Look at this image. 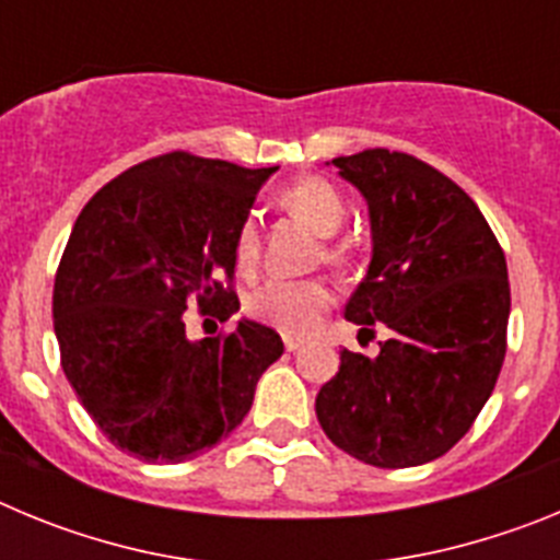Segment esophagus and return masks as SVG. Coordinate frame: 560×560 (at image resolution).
<instances>
[{"instance_id": "34e87169", "label": "esophagus", "mask_w": 560, "mask_h": 560, "mask_svg": "<svg viewBox=\"0 0 560 560\" xmlns=\"http://www.w3.org/2000/svg\"><path fill=\"white\" fill-rule=\"evenodd\" d=\"M305 341L303 339H296V336H285V350H289V353H296V350L303 348Z\"/></svg>"}]
</instances>
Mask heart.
Listing matches in <instances>:
<instances>
[{
	"instance_id": "1",
	"label": "heart",
	"mask_w": 560,
	"mask_h": 560,
	"mask_svg": "<svg viewBox=\"0 0 560 560\" xmlns=\"http://www.w3.org/2000/svg\"><path fill=\"white\" fill-rule=\"evenodd\" d=\"M280 207L303 221L319 237H330L345 224V199L330 182L300 179L280 192ZM260 252V226L255 215H246L235 232V260L241 269H252ZM330 257H339V249H330ZM330 305L328 285L316 280H266L257 285L246 300V308L257 323L271 325L291 336H305L316 328L323 311Z\"/></svg>"
}]
</instances>
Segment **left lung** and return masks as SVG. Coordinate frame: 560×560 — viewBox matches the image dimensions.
I'll return each mask as SVG.
<instances>
[{
	"label": "left lung",
	"instance_id": "8db88e82",
	"mask_svg": "<svg viewBox=\"0 0 560 560\" xmlns=\"http://www.w3.org/2000/svg\"><path fill=\"white\" fill-rule=\"evenodd\" d=\"M368 201L370 266L345 319L389 330L375 359L341 350L316 395L330 443L378 468L443 457L497 387L511 316L491 226L448 176L373 148L325 162Z\"/></svg>",
	"mask_w": 560,
	"mask_h": 560
}]
</instances>
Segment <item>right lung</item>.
<instances>
[{
	"label": "right lung",
	"mask_w": 560,
	"mask_h": 560,
	"mask_svg": "<svg viewBox=\"0 0 560 560\" xmlns=\"http://www.w3.org/2000/svg\"><path fill=\"white\" fill-rule=\"evenodd\" d=\"M277 167L165 153L108 182L78 215L52 289L61 368L101 432L145 463H185L230 438L283 339L241 316L187 339V300L237 314L219 277Z\"/></svg>",
	"instance_id": "1"
}]
</instances>
